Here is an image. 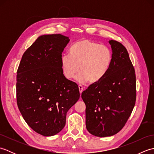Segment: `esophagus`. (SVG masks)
<instances>
[{
  "label": "esophagus",
  "instance_id": "34e87169",
  "mask_svg": "<svg viewBox=\"0 0 154 154\" xmlns=\"http://www.w3.org/2000/svg\"><path fill=\"white\" fill-rule=\"evenodd\" d=\"M83 89H84L83 87L81 85H79V92H80L81 94L82 93V92L83 91Z\"/></svg>",
  "mask_w": 154,
  "mask_h": 154
}]
</instances>
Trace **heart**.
I'll list each match as a JSON object with an SVG mask.
<instances>
[{
    "mask_svg": "<svg viewBox=\"0 0 154 154\" xmlns=\"http://www.w3.org/2000/svg\"><path fill=\"white\" fill-rule=\"evenodd\" d=\"M112 61L111 50L106 45L83 39L71 45L69 54L61 57V69L67 79H72L79 71L76 79L81 83L88 81L99 82L109 71Z\"/></svg>",
    "mask_w": 154,
    "mask_h": 154,
    "instance_id": "b5f03b06",
    "label": "heart"
}]
</instances>
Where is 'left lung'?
<instances>
[{
  "label": "left lung",
  "instance_id": "8db88e82",
  "mask_svg": "<svg viewBox=\"0 0 154 154\" xmlns=\"http://www.w3.org/2000/svg\"><path fill=\"white\" fill-rule=\"evenodd\" d=\"M112 61L106 75L83 91L86 105V128L98 137L111 136L125 125L136 99L135 69L126 48L120 42L109 41Z\"/></svg>",
  "mask_w": 154,
  "mask_h": 154
}]
</instances>
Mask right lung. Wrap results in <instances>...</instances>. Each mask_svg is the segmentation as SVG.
I'll list each match as a JSON object with an SVG mask.
<instances>
[{"label": "right lung", "mask_w": 154, "mask_h": 154, "mask_svg": "<svg viewBox=\"0 0 154 154\" xmlns=\"http://www.w3.org/2000/svg\"><path fill=\"white\" fill-rule=\"evenodd\" d=\"M69 40L61 34L41 35L23 54L17 70L20 112L32 130L44 136L63 128L67 111L80 97L77 85L61 69V54Z\"/></svg>", "instance_id": "add662e5"}]
</instances>
